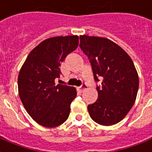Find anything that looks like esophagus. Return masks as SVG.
<instances>
[{"label":"esophagus","mask_w":152,"mask_h":152,"mask_svg":"<svg viewBox=\"0 0 152 152\" xmlns=\"http://www.w3.org/2000/svg\"><path fill=\"white\" fill-rule=\"evenodd\" d=\"M86 89H87V85H86V83H83V85L81 86L80 90L82 91H85V90H86Z\"/></svg>","instance_id":"obj_1"}]
</instances>
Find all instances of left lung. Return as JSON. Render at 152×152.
I'll return each instance as SVG.
<instances>
[{"instance_id":"left-lung-1","label":"left lung","mask_w":152,"mask_h":152,"mask_svg":"<svg viewBox=\"0 0 152 152\" xmlns=\"http://www.w3.org/2000/svg\"><path fill=\"white\" fill-rule=\"evenodd\" d=\"M81 50L91 62L99 97L88 105L90 116L97 124L110 126L120 122L133 107L139 89V76L130 56L112 41L80 36Z\"/></svg>"}]
</instances>
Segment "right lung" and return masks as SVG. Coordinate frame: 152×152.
<instances>
[{
    "mask_svg": "<svg viewBox=\"0 0 152 152\" xmlns=\"http://www.w3.org/2000/svg\"><path fill=\"white\" fill-rule=\"evenodd\" d=\"M77 36L48 38L34 48L18 75V92L26 111L37 124L55 127L66 120L77 92L73 86L58 84L60 66L77 49Z\"/></svg>",
    "mask_w": 152,
    "mask_h": 152,
    "instance_id": "obj_1",
    "label": "right lung"
}]
</instances>
